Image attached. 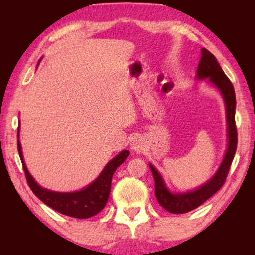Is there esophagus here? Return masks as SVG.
<instances>
[{
    "mask_svg": "<svg viewBox=\"0 0 255 255\" xmlns=\"http://www.w3.org/2000/svg\"><path fill=\"white\" fill-rule=\"evenodd\" d=\"M130 148L132 150H135L136 153H140L141 150L144 149V141L140 137H133L131 141H130Z\"/></svg>",
    "mask_w": 255,
    "mask_h": 255,
    "instance_id": "esophagus-1",
    "label": "esophagus"
}]
</instances>
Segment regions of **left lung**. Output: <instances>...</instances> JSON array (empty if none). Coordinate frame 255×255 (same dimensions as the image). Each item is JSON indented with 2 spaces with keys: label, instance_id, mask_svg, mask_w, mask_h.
Returning <instances> with one entry per match:
<instances>
[{
  "label": "left lung",
  "instance_id": "8db88e82",
  "mask_svg": "<svg viewBox=\"0 0 255 255\" xmlns=\"http://www.w3.org/2000/svg\"><path fill=\"white\" fill-rule=\"evenodd\" d=\"M197 79H209L211 83L217 86L224 98V101H225L228 138L227 150L221 166L213 178L207 181L200 188L184 193L170 192L164 183L161 174L152 164H149L155 181V196H156L158 204L172 214H184L198 208L223 187L237 147V130L235 125L236 99L234 88H233L230 79L223 72L222 67L219 66L215 56L206 48L201 49V58L197 68Z\"/></svg>",
  "mask_w": 255,
  "mask_h": 255
}]
</instances>
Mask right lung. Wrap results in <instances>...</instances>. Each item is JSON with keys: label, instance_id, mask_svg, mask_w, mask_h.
Returning a JSON list of instances; mask_svg holds the SVG:
<instances>
[{"label": "right lung", "instance_id": "obj_1", "mask_svg": "<svg viewBox=\"0 0 255 255\" xmlns=\"http://www.w3.org/2000/svg\"><path fill=\"white\" fill-rule=\"evenodd\" d=\"M18 138H19V128H18ZM18 150L22 162L23 171L25 179L29 184L30 189L39 199L50 208L58 211V213L70 216L74 218H90L92 216L105 208V206L109 198L111 189V179L117 167L122 165L130 152L129 150H122L117 156L114 157L107 164L100 175L88 185V187L75 192H55L41 188L28 172L23 161L22 150H21V144L18 139Z\"/></svg>", "mask_w": 255, "mask_h": 255}]
</instances>
